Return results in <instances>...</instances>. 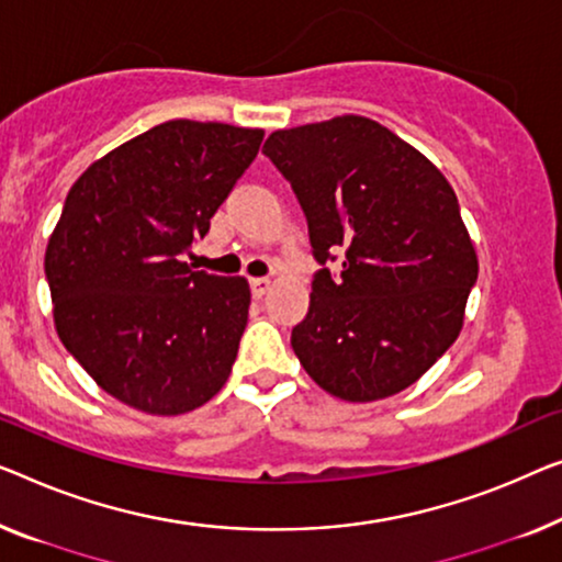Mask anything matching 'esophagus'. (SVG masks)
<instances>
[{"label": "esophagus", "mask_w": 562, "mask_h": 562, "mask_svg": "<svg viewBox=\"0 0 562 562\" xmlns=\"http://www.w3.org/2000/svg\"><path fill=\"white\" fill-rule=\"evenodd\" d=\"M268 289H271V281L268 279H250V291H254L256 299H261Z\"/></svg>", "instance_id": "34e87169"}]
</instances>
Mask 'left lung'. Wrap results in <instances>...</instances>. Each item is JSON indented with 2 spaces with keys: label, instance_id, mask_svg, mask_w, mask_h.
<instances>
[{
  "label": "left lung",
  "instance_id": "1",
  "mask_svg": "<svg viewBox=\"0 0 562 562\" xmlns=\"http://www.w3.org/2000/svg\"><path fill=\"white\" fill-rule=\"evenodd\" d=\"M266 157L294 187L314 258L301 368L347 403L401 393L457 341L479 258L459 200L434 161L378 121L345 113L279 128Z\"/></svg>",
  "mask_w": 562,
  "mask_h": 562
}]
</instances>
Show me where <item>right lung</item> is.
I'll use <instances>...</instances> for the list:
<instances>
[{"mask_svg": "<svg viewBox=\"0 0 562 562\" xmlns=\"http://www.w3.org/2000/svg\"><path fill=\"white\" fill-rule=\"evenodd\" d=\"M261 142L263 128L175 119L95 159L65 198L45 248L55 331L128 408L182 416L231 378L250 286L182 254Z\"/></svg>", "mask_w": 562, "mask_h": 562, "instance_id": "add662e5", "label": "right lung"}]
</instances>
